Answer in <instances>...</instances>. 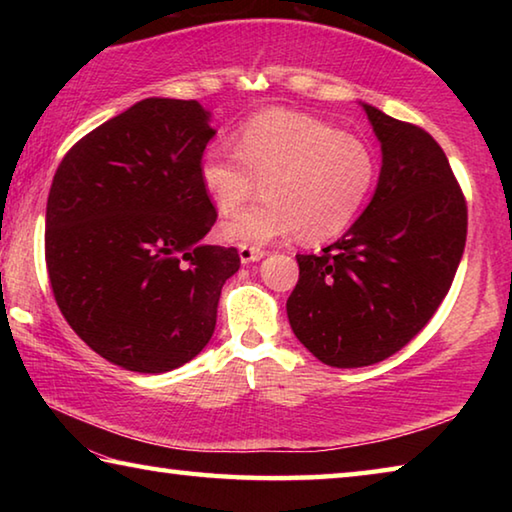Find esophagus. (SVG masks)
Masks as SVG:
<instances>
[{
	"mask_svg": "<svg viewBox=\"0 0 512 512\" xmlns=\"http://www.w3.org/2000/svg\"><path fill=\"white\" fill-rule=\"evenodd\" d=\"M266 255V250L257 248V246H239V259L241 264H250V262H259Z\"/></svg>",
	"mask_w": 512,
	"mask_h": 512,
	"instance_id": "34e87169",
	"label": "esophagus"
}]
</instances>
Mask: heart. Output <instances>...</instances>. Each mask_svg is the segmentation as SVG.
Returning <instances> with one entry per match:
<instances>
[{"mask_svg": "<svg viewBox=\"0 0 512 512\" xmlns=\"http://www.w3.org/2000/svg\"><path fill=\"white\" fill-rule=\"evenodd\" d=\"M377 158L354 135L291 110L259 112L241 128L237 149L216 144L201 160V183L221 214L259 194L266 201L223 223L241 246L298 237L307 244L343 235L368 203Z\"/></svg>", "mask_w": 512, "mask_h": 512, "instance_id": "heart-1", "label": "heart"}]
</instances>
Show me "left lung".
Masks as SVG:
<instances>
[{"label":"left lung","instance_id":"8db88e82","mask_svg":"<svg viewBox=\"0 0 512 512\" xmlns=\"http://www.w3.org/2000/svg\"><path fill=\"white\" fill-rule=\"evenodd\" d=\"M381 142L377 192L320 255H296L287 300L298 341L327 366H372L400 352L452 287L467 203L445 151L424 128L366 106Z\"/></svg>","mask_w":512,"mask_h":512}]
</instances>
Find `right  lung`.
Masks as SVG:
<instances>
[{
    "label": "right lung",
    "instance_id": "1",
    "mask_svg": "<svg viewBox=\"0 0 512 512\" xmlns=\"http://www.w3.org/2000/svg\"><path fill=\"white\" fill-rule=\"evenodd\" d=\"M198 101L144 99L81 137L47 198L56 305L119 368L169 372L212 339L237 248L203 246L216 207L201 183L214 131Z\"/></svg>",
    "mask_w": 512,
    "mask_h": 512
}]
</instances>
